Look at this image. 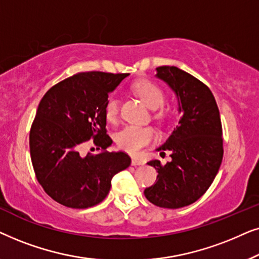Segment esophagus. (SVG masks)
<instances>
[{"label":"esophagus","instance_id":"1","mask_svg":"<svg viewBox=\"0 0 259 259\" xmlns=\"http://www.w3.org/2000/svg\"><path fill=\"white\" fill-rule=\"evenodd\" d=\"M143 164H144V161H141L140 159H138V158L132 159V165L133 166H139V165H143Z\"/></svg>","mask_w":259,"mask_h":259}]
</instances>
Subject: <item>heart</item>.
Returning <instances> with one entry per match:
<instances>
[{
	"label": "heart",
	"instance_id": "b5f03b06",
	"mask_svg": "<svg viewBox=\"0 0 259 259\" xmlns=\"http://www.w3.org/2000/svg\"><path fill=\"white\" fill-rule=\"evenodd\" d=\"M132 90L138 97L143 99L148 107L154 109L153 115L155 119L162 120L166 116L164 108H159L165 102V93L158 84L148 80H140L133 84ZM120 101L116 95L109 97L106 104L105 112L109 121H115L119 115ZM157 139V133L152 127H144L138 125H128L116 134V144L120 148L130 153L136 154L144 147L150 145L152 141Z\"/></svg>",
	"mask_w": 259,
	"mask_h": 259
}]
</instances>
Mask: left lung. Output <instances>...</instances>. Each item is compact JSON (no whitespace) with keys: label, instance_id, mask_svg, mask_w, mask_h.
I'll return each instance as SVG.
<instances>
[{"label":"left lung","instance_id":"obj_1","mask_svg":"<svg viewBox=\"0 0 259 259\" xmlns=\"http://www.w3.org/2000/svg\"><path fill=\"white\" fill-rule=\"evenodd\" d=\"M157 77L176 93L182 116L157 148L164 154L171 152L172 160L147 162L158 176L144 194L159 207L179 208L199 199L217 176L224 153L221 115L210 88L197 77L175 66L158 67Z\"/></svg>","mask_w":259,"mask_h":259}]
</instances>
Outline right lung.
I'll return each mask as SVG.
<instances>
[{
    "label": "right lung",
    "instance_id": "right-lung-1",
    "mask_svg": "<svg viewBox=\"0 0 259 259\" xmlns=\"http://www.w3.org/2000/svg\"><path fill=\"white\" fill-rule=\"evenodd\" d=\"M130 74L77 73L53 86L41 99L29 133L30 158L37 182L61 205L87 208L101 203L112 178L131 165L125 152H108L105 107L108 94ZM102 152L81 157L86 141Z\"/></svg>",
    "mask_w": 259,
    "mask_h": 259
}]
</instances>
